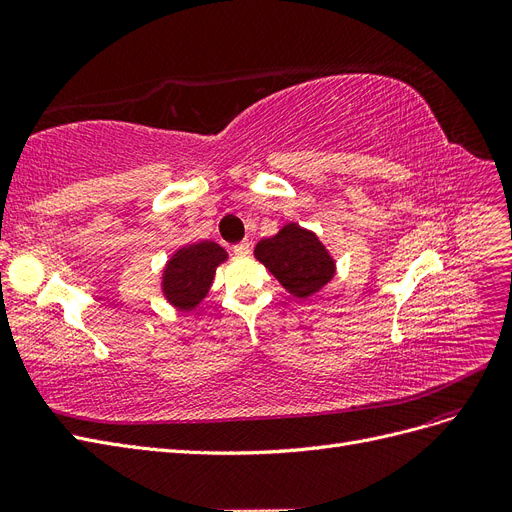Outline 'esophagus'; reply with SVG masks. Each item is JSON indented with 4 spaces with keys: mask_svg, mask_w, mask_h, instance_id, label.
<instances>
[{
    "mask_svg": "<svg viewBox=\"0 0 512 512\" xmlns=\"http://www.w3.org/2000/svg\"><path fill=\"white\" fill-rule=\"evenodd\" d=\"M232 252H235V256H239V258H245V256H250L252 245H250V241H241L232 247Z\"/></svg>",
    "mask_w": 512,
    "mask_h": 512,
    "instance_id": "esophagus-1",
    "label": "esophagus"
}]
</instances>
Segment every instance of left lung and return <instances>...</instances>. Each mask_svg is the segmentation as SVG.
<instances>
[{"mask_svg": "<svg viewBox=\"0 0 512 512\" xmlns=\"http://www.w3.org/2000/svg\"><path fill=\"white\" fill-rule=\"evenodd\" d=\"M254 258L286 292L303 301L318 294L337 273V262L327 245L299 222H286L273 237L258 241Z\"/></svg>", "mask_w": 512, "mask_h": 512, "instance_id": "8db88e82", "label": "left lung"}]
</instances>
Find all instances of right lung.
Listing matches in <instances>:
<instances>
[{
	"label": "right lung",
	"instance_id": "1",
	"mask_svg": "<svg viewBox=\"0 0 512 512\" xmlns=\"http://www.w3.org/2000/svg\"><path fill=\"white\" fill-rule=\"evenodd\" d=\"M226 260L228 252L224 247L209 239L177 247L160 273L164 301L179 312H194L209 297L215 271Z\"/></svg>",
	"mask_w": 512,
	"mask_h": 512
}]
</instances>
